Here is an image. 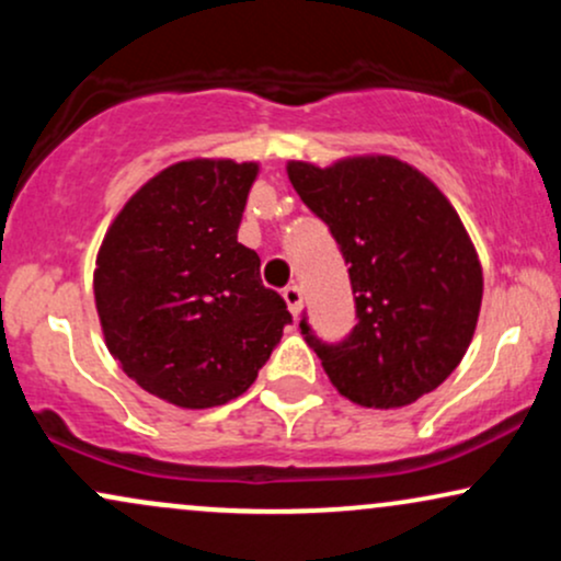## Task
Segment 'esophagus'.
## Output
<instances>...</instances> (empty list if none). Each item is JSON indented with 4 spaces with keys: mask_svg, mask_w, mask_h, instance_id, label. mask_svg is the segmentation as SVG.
<instances>
[{
    "mask_svg": "<svg viewBox=\"0 0 561 561\" xmlns=\"http://www.w3.org/2000/svg\"><path fill=\"white\" fill-rule=\"evenodd\" d=\"M282 298H285L289 313H293V317H298L300 308H302V289L298 285H289L282 289Z\"/></svg>",
    "mask_w": 561,
    "mask_h": 561,
    "instance_id": "obj_1",
    "label": "esophagus"
}]
</instances>
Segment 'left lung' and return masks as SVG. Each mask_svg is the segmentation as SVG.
Segmentation results:
<instances>
[{
  "mask_svg": "<svg viewBox=\"0 0 561 561\" xmlns=\"http://www.w3.org/2000/svg\"><path fill=\"white\" fill-rule=\"evenodd\" d=\"M287 176L330 227L351 276L356 327L343 340L327 343L300 319L334 388L366 409L433 392L465 358L480 317L482 272L461 218L396 158L289 163Z\"/></svg>",
  "mask_w": 561,
  "mask_h": 561,
  "instance_id": "1",
  "label": "left lung"
}]
</instances>
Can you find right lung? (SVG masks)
<instances>
[{"instance_id": "right-lung-1", "label": "right lung", "mask_w": 561, "mask_h": 561, "mask_svg": "<svg viewBox=\"0 0 561 561\" xmlns=\"http://www.w3.org/2000/svg\"><path fill=\"white\" fill-rule=\"evenodd\" d=\"M259 165L184 160L150 179L105 234L94 300L113 358L182 409L242 396L293 321L237 242Z\"/></svg>"}]
</instances>
